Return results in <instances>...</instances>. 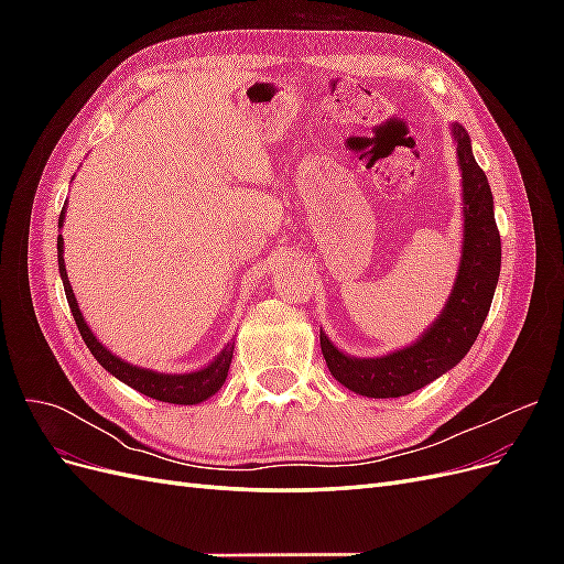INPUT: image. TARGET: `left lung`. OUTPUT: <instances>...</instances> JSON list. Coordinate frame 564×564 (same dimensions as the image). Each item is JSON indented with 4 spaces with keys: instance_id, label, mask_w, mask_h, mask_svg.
<instances>
[{
    "instance_id": "1",
    "label": "left lung",
    "mask_w": 564,
    "mask_h": 564,
    "mask_svg": "<svg viewBox=\"0 0 564 564\" xmlns=\"http://www.w3.org/2000/svg\"><path fill=\"white\" fill-rule=\"evenodd\" d=\"M464 187V242L452 294L437 319L412 346L381 357H352L319 329L322 355L332 377L357 395L383 400L409 395L464 360L480 334L501 272V237L494 220L487 176L473 158L466 129L452 124Z\"/></svg>"
}]
</instances>
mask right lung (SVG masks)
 <instances>
[{
    "instance_id": "obj_1",
    "label": "right lung",
    "mask_w": 564,
    "mask_h": 564,
    "mask_svg": "<svg viewBox=\"0 0 564 564\" xmlns=\"http://www.w3.org/2000/svg\"><path fill=\"white\" fill-rule=\"evenodd\" d=\"M63 224H65V207H63L61 218H58V228H63ZM58 272H61V280H63L67 305H70L73 317L77 322V329L84 338V344H87V348L91 350V355L96 357L98 365L104 367L106 371H110L115 379L124 381L127 386L143 392V395H148L152 400L172 402V404H199L204 400H209L212 395H216L220 386L226 383L228 369H230V362H232L235 340H228V346L220 350L207 367H202L197 371L164 373V371H155V369L135 367L131 362H124L122 357L112 355L89 329V324H87V319H84L79 305H77V299L73 294L70 280H67L65 261H63V237L61 235H58Z\"/></svg>"
}]
</instances>
